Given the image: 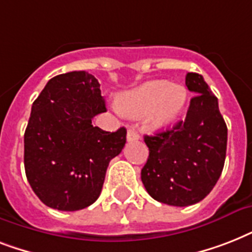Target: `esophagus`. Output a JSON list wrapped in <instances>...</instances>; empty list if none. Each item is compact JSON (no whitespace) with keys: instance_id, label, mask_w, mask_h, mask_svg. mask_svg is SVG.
<instances>
[{"instance_id":"obj_1","label":"esophagus","mask_w":252,"mask_h":252,"mask_svg":"<svg viewBox=\"0 0 252 252\" xmlns=\"http://www.w3.org/2000/svg\"><path fill=\"white\" fill-rule=\"evenodd\" d=\"M138 138H140V134H138L136 130L128 129V132H126V140H128V141H137Z\"/></svg>"}]
</instances>
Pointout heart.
Listing matches in <instances>:
<instances>
[{"mask_svg":"<svg viewBox=\"0 0 252 252\" xmlns=\"http://www.w3.org/2000/svg\"><path fill=\"white\" fill-rule=\"evenodd\" d=\"M188 91L183 85L150 81L119 98V110L130 118L148 115L153 128H166L179 118L187 104Z\"/></svg>","mask_w":252,"mask_h":252,"instance_id":"b5f03b06","label":"heart"}]
</instances>
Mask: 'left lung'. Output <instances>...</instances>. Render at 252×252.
Segmentation results:
<instances>
[{"label": "left lung", "instance_id": "left-lung-1", "mask_svg": "<svg viewBox=\"0 0 252 252\" xmlns=\"http://www.w3.org/2000/svg\"><path fill=\"white\" fill-rule=\"evenodd\" d=\"M186 86L196 94L186 119L144 137L149 157L142 183L154 200L174 207L201 201L217 183L226 157L227 126L219 100L201 74L187 73Z\"/></svg>", "mask_w": 252, "mask_h": 252}]
</instances>
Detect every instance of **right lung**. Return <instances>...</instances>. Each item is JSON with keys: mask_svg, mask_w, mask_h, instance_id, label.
I'll return each instance as SVG.
<instances>
[{"mask_svg": "<svg viewBox=\"0 0 252 252\" xmlns=\"http://www.w3.org/2000/svg\"><path fill=\"white\" fill-rule=\"evenodd\" d=\"M106 112L100 85L85 70L53 77L31 108L25 132V170L35 195L57 211H80L98 199L108 163L126 129L93 126Z\"/></svg>", "mask_w": 252, "mask_h": 252, "instance_id": "add662e5", "label": "right lung"}]
</instances>
